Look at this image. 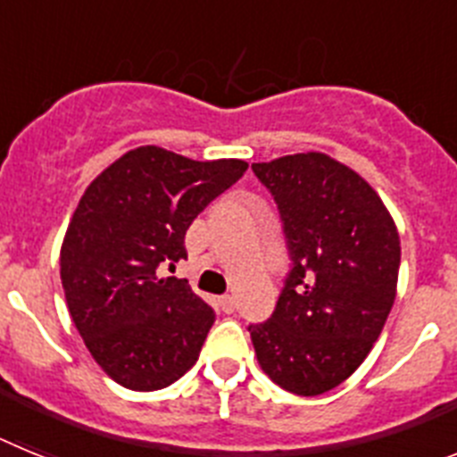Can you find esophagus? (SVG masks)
Here are the masks:
<instances>
[{"instance_id": "1", "label": "esophagus", "mask_w": 457, "mask_h": 457, "mask_svg": "<svg viewBox=\"0 0 457 457\" xmlns=\"http://www.w3.org/2000/svg\"><path fill=\"white\" fill-rule=\"evenodd\" d=\"M220 306L224 313H233V311H236V297H233V295H221Z\"/></svg>"}]
</instances>
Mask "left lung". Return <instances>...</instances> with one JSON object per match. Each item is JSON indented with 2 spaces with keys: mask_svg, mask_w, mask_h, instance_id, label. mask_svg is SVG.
<instances>
[{
  "mask_svg": "<svg viewBox=\"0 0 457 457\" xmlns=\"http://www.w3.org/2000/svg\"><path fill=\"white\" fill-rule=\"evenodd\" d=\"M272 192L293 258L272 318L249 325L274 385L320 395L361 366L395 300L401 237L357 171L325 153L252 164Z\"/></svg>",
  "mask_w": 457,
  "mask_h": 457,
  "instance_id": "obj_1",
  "label": "left lung"
}]
</instances>
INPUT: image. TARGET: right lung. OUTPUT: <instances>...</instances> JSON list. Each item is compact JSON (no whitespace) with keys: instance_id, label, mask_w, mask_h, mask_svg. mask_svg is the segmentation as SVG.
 <instances>
[{"instance_id":"add662e5","label":"right lung","mask_w":457,"mask_h":457,"mask_svg":"<svg viewBox=\"0 0 457 457\" xmlns=\"http://www.w3.org/2000/svg\"><path fill=\"white\" fill-rule=\"evenodd\" d=\"M247 167L139 146L82 194L59 256L63 293L96 364L125 389H164L196 364L215 311L160 268L187 258L189 224Z\"/></svg>"}]
</instances>
